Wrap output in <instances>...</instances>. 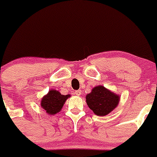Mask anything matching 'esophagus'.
Here are the masks:
<instances>
[{
  "label": "esophagus",
  "instance_id": "esophagus-1",
  "mask_svg": "<svg viewBox=\"0 0 157 157\" xmlns=\"http://www.w3.org/2000/svg\"><path fill=\"white\" fill-rule=\"evenodd\" d=\"M81 94H82L81 90H75V95H77V96H80V95H81Z\"/></svg>",
  "mask_w": 157,
  "mask_h": 157
}]
</instances>
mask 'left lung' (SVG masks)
Segmentation results:
<instances>
[{
	"mask_svg": "<svg viewBox=\"0 0 157 157\" xmlns=\"http://www.w3.org/2000/svg\"><path fill=\"white\" fill-rule=\"evenodd\" d=\"M86 99L89 108L96 115L104 116L114 110L120 101V97L102 86H99L94 87L92 92L87 94Z\"/></svg>",
	"mask_w": 157,
	"mask_h": 157,
	"instance_id": "left-lung-1",
	"label": "left lung"
}]
</instances>
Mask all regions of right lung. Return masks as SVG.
Instances as JSON below:
<instances>
[{
  "instance_id": "1",
  "label": "right lung",
  "mask_w": 157,
  "mask_h": 157,
  "mask_svg": "<svg viewBox=\"0 0 157 157\" xmlns=\"http://www.w3.org/2000/svg\"><path fill=\"white\" fill-rule=\"evenodd\" d=\"M69 97L70 95H62L58 91L51 90L41 100V108L45 109L48 114H56L61 110L63 104Z\"/></svg>"
}]
</instances>
